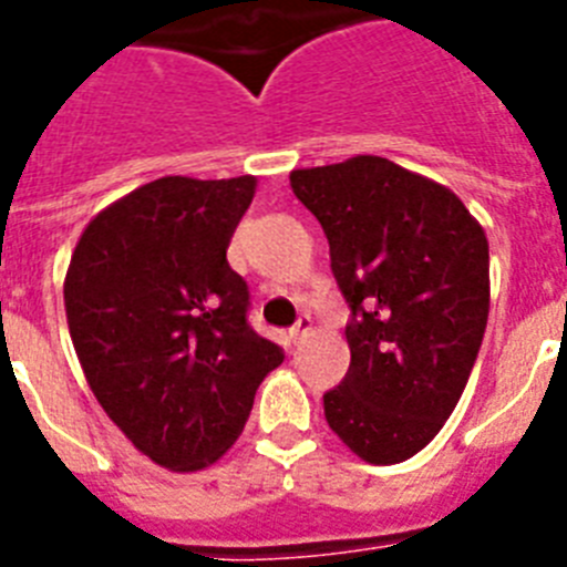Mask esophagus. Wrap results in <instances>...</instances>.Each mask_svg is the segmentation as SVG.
<instances>
[{
  "instance_id": "1",
  "label": "esophagus",
  "mask_w": 567,
  "mask_h": 567,
  "mask_svg": "<svg viewBox=\"0 0 567 567\" xmlns=\"http://www.w3.org/2000/svg\"><path fill=\"white\" fill-rule=\"evenodd\" d=\"M308 334H311V317H308V313H302V317H299V320L293 322L291 331H288V337H291V342H293V346H297V342L306 340Z\"/></svg>"
}]
</instances>
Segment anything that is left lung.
<instances>
[{"label":"left lung","mask_w":567,"mask_h":567,"mask_svg":"<svg viewBox=\"0 0 567 567\" xmlns=\"http://www.w3.org/2000/svg\"><path fill=\"white\" fill-rule=\"evenodd\" d=\"M351 308L328 426L369 464L412 458L467 386L489 311V250L455 193L378 155L293 169Z\"/></svg>","instance_id":"obj_1"}]
</instances>
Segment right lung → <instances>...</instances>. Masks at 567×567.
Segmentation results:
<instances>
[{"mask_svg":"<svg viewBox=\"0 0 567 567\" xmlns=\"http://www.w3.org/2000/svg\"><path fill=\"white\" fill-rule=\"evenodd\" d=\"M254 193V175H166L97 213L71 256L65 317L85 380L166 470L221 458L285 360L247 322L250 291L227 261Z\"/></svg>","mask_w":567,"mask_h":567,"instance_id":"obj_1","label":"right lung"}]
</instances>
